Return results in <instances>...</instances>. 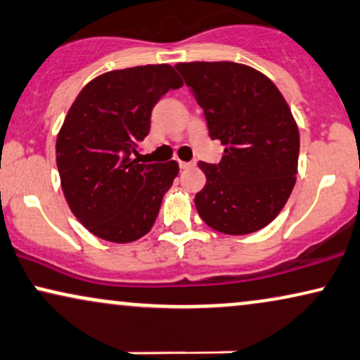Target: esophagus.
<instances>
[{
	"instance_id": "esophagus-1",
	"label": "esophagus",
	"mask_w": 360,
	"mask_h": 360,
	"mask_svg": "<svg viewBox=\"0 0 360 360\" xmlns=\"http://www.w3.org/2000/svg\"><path fill=\"white\" fill-rule=\"evenodd\" d=\"M179 165H180V169L186 170V169H191V167H195V162H181V160H179Z\"/></svg>"
}]
</instances>
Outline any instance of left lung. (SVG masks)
I'll return each mask as SVG.
<instances>
[{
  "label": "left lung",
  "instance_id": "8db88e82",
  "mask_svg": "<svg viewBox=\"0 0 360 360\" xmlns=\"http://www.w3.org/2000/svg\"><path fill=\"white\" fill-rule=\"evenodd\" d=\"M205 112L220 163L200 162L207 184L195 195L200 218L225 235H248L278 217L296 184L300 130L269 77L245 64L175 66Z\"/></svg>",
  "mask_w": 360,
  "mask_h": 360
}]
</instances>
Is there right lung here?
Masks as SVG:
<instances>
[{
	"label": "right lung",
	"instance_id": "1",
	"mask_svg": "<svg viewBox=\"0 0 360 360\" xmlns=\"http://www.w3.org/2000/svg\"><path fill=\"white\" fill-rule=\"evenodd\" d=\"M169 64L101 74L72 102L56 140V163L74 217L92 235L130 243L147 235L179 163H139L153 105L181 87Z\"/></svg>",
	"mask_w": 360,
	"mask_h": 360
}]
</instances>
